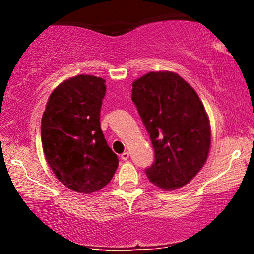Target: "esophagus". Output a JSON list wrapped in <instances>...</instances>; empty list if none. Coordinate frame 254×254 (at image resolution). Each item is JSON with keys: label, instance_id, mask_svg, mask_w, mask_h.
Returning <instances> with one entry per match:
<instances>
[{"label": "esophagus", "instance_id": "1", "mask_svg": "<svg viewBox=\"0 0 254 254\" xmlns=\"http://www.w3.org/2000/svg\"><path fill=\"white\" fill-rule=\"evenodd\" d=\"M121 159L123 160V161H127V160L129 159V151H124V153L121 155Z\"/></svg>", "mask_w": 254, "mask_h": 254}]
</instances>
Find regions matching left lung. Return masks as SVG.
<instances>
[{
    "instance_id": "obj_1",
    "label": "left lung",
    "mask_w": 254,
    "mask_h": 254,
    "mask_svg": "<svg viewBox=\"0 0 254 254\" xmlns=\"http://www.w3.org/2000/svg\"><path fill=\"white\" fill-rule=\"evenodd\" d=\"M131 99L155 151L148 179L164 190L186 185L202 170L211 142L197 93L176 72L151 71L132 83Z\"/></svg>"
}]
</instances>
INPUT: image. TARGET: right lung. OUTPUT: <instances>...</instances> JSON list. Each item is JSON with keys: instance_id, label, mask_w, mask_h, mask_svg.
Wrapping results in <instances>:
<instances>
[{"instance_id": "1", "label": "right lung", "mask_w": 254, "mask_h": 254, "mask_svg": "<svg viewBox=\"0 0 254 254\" xmlns=\"http://www.w3.org/2000/svg\"><path fill=\"white\" fill-rule=\"evenodd\" d=\"M105 80L92 75L68 78L51 93L42 118V144L55 176L80 193L111 182L118 157L100 127Z\"/></svg>"}]
</instances>
